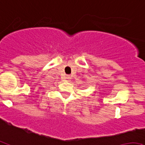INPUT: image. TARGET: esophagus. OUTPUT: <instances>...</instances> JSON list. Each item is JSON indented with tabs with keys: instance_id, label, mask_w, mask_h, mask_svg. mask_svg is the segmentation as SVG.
Returning a JSON list of instances; mask_svg holds the SVG:
<instances>
[{
	"instance_id": "esophagus-1",
	"label": "esophagus",
	"mask_w": 145,
	"mask_h": 145,
	"mask_svg": "<svg viewBox=\"0 0 145 145\" xmlns=\"http://www.w3.org/2000/svg\"><path fill=\"white\" fill-rule=\"evenodd\" d=\"M65 79H67V80H70V79H71V76L67 75L66 77H65Z\"/></svg>"
}]
</instances>
